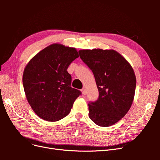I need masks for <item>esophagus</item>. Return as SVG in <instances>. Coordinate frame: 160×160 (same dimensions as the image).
<instances>
[{"label": "esophagus", "mask_w": 160, "mask_h": 160, "mask_svg": "<svg viewBox=\"0 0 160 160\" xmlns=\"http://www.w3.org/2000/svg\"><path fill=\"white\" fill-rule=\"evenodd\" d=\"M81 92H82V94H83V95H86L87 94V90L85 88L81 89Z\"/></svg>", "instance_id": "1"}]
</instances>
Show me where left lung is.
<instances>
[{
    "instance_id": "obj_1",
    "label": "left lung",
    "mask_w": 160,
    "mask_h": 160,
    "mask_svg": "<svg viewBox=\"0 0 160 160\" xmlns=\"http://www.w3.org/2000/svg\"><path fill=\"white\" fill-rule=\"evenodd\" d=\"M81 59L93 71L99 98L89 103V117L98 125L111 126L123 118L134 99L136 77L132 65L113 49H82Z\"/></svg>"
}]
</instances>
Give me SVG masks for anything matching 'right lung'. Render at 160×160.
Instances as JSON below:
<instances>
[{
	"instance_id": "obj_1",
	"label": "right lung",
	"mask_w": 160,
	"mask_h": 160,
	"mask_svg": "<svg viewBox=\"0 0 160 160\" xmlns=\"http://www.w3.org/2000/svg\"><path fill=\"white\" fill-rule=\"evenodd\" d=\"M79 57L75 48L59 43L38 52L24 69L22 84L27 99L38 117L57 122L68 115L81 91L72 88L67 69Z\"/></svg>"
}]
</instances>
